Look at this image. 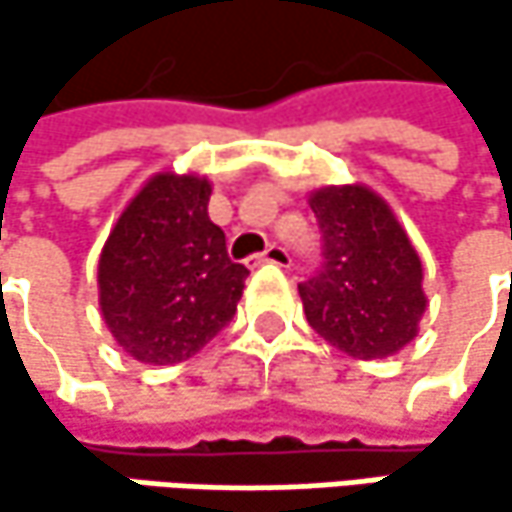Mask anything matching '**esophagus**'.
Segmentation results:
<instances>
[{
	"label": "esophagus",
	"mask_w": 512,
	"mask_h": 512,
	"mask_svg": "<svg viewBox=\"0 0 512 512\" xmlns=\"http://www.w3.org/2000/svg\"><path fill=\"white\" fill-rule=\"evenodd\" d=\"M257 263H272V266H290V252L284 246H269L263 255L249 257V266H257Z\"/></svg>",
	"instance_id": "1"
}]
</instances>
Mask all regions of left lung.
I'll return each mask as SVG.
<instances>
[{"label": "left lung", "instance_id": "obj_1", "mask_svg": "<svg viewBox=\"0 0 512 512\" xmlns=\"http://www.w3.org/2000/svg\"><path fill=\"white\" fill-rule=\"evenodd\" d=\"M323 231V266L299 284L311 329L353 358H388L418 335L424 266L394 210L370 186L308 195Z\"/></svg>", "mask_w": 512, "mask_h": 512}]
</instances>
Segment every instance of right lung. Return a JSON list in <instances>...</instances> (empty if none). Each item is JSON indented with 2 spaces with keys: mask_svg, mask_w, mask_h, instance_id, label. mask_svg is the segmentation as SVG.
<instances>
[{
  "mask_svg": "<svg viewBox=\"0 0 512 512\" xmlns=\"http://www.w3.org/2000/svg\"><path fill=\"white\" fill-rule=\"evenodd\" d=\"M213 183L156 171L124 207L97 263L100 314L115 344L142 364H177L237 314L249 269L210 222Z\"/></svg>",
  "mask_w": 512,
  "mask_h": 512,
  "instance_id": "1",
  "label": "right lung"
}]
</instances>
